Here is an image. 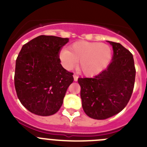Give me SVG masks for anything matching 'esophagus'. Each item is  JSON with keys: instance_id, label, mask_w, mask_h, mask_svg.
<instances>
[{"instance_id": "esophagus-1", "label": "esophagus", "mask_w": 147, "mask_h": 147, "mask_svg": "<svg viewBox=\"0 0 147 147\" xmlns=\"http://www.w3.org/2000/svg\"><path fill=\"white\" fill-rule=\"evenodd\" d=\"M73 76H74V80L75 82H76L78 80V76L76 74H74L73 75Z\"/></svg>"}]
</instances>
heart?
Wrapping results in <instances>:
<instances>
[{
  "label": "heart",
  "mask_w": 147,
  "mask_h": 147,
  "mask_svg": "<svg viewBox=\"0 0 147 147\" xmlns=\"http://www.w3.org/2000/svg\"><path fill=\"white\" fill-rule=\"evenodd\" d=\"M112 49L105 43L78 41L62 49L59 59L65 68L71 70L77 64L78 69L85 76H94L106 68L112 59Z\"/></svg>",
  "instance_id": "b5f03b06"
}]
</instances>
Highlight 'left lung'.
Masks as SVG:
<instances>
[{"instance_id": "8db88e82", "label": "left lung", "mask_w": 147, "mask_h": 147, "mask_svg": "<svg viewBox=\"0 0 147 147\" xmlns=\"http://www.w3.org/2000/svg\"><path fill=\"white\" fill-rule=\"evenodd\" d=\"M113 46L110 64L93 78H79L82 108L89 117L108 119L121 112L132 96L136 79L132 54L119 42L107 41Z\"/></svg>"}]
</instances>
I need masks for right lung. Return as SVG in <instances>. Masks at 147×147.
<instances>
[{
	"label": "right lung",
	"mask_w": 147,
	"mask_h": 147,
	"mask_svg": "<svg viewBox=\"0 0 147 147\" xmlns=\"http://www.w3.org/2000/svg\"><path fill=\"white\" fill-rule=\"evenodd\" d=\"M68 38L40 35L23 45L16 59L15 87L22 105L42 116L57 112L73 73L60 64L59 51Z\"/></svg>",
	"instance_id": "obj_1"
}]
</instances>
